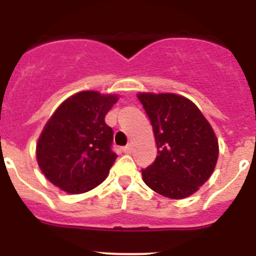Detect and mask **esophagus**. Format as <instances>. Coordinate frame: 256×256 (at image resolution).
Listing matches in <instances>:
<instances>
[{"instance_id":"34e87169","label":"esophagus","mask_w":256,"mask_h":256,"mask_svg":"<svg viewBox=\"0 0 256 256\" xmlns=\"http://www.w3.org/2000/svg\"><path fill=\"white\" fill-rule=\"evenodd\" d=\"M123 152L124 154H130V152H132V144H128V146L123 148Z\"/></svg>"}]
</instances>
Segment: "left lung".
<instances>
[{
    "label": "left lung",
    "instance_id": "left-lung-1",
    "mask_svg": "<svg viewBox=\"0 0 256 256\" xmlns=\"http://www.w3.org/2000/svg\"><path fill=\"white\" fill-rule=\"evenodd\" d=\"M150 118L158 156L142 169L144 182L160 195L184 198L212 176L219 146L209 122L195 104L176 94H138Z\"/></svg>",
    "mask_w": 256,
    "mask_h": 256
}]
</instances>
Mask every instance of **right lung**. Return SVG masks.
Instances as JSON below:
<instances>
[{
    "mask_svg": "<svg viewBox=\"0 0 256 256\" xmlns=\"http://www.w3.org/2000/svg\"><path fill=\"white\" fill-rule=\"evenodd\" d=\"M116 94L83 91L70 96L52 114L37 144V162L44 177L68 194L91 191L108 177L116 159L112 130L105 115Z\"/></svg>",
    "mask_w": 256,
    "mask_h": 256,
    "instance_id": "add662e5",
    "label": "right lung"
}]
</instances>
